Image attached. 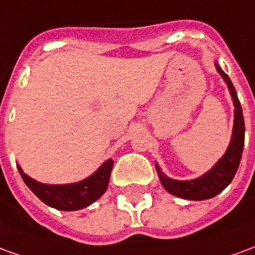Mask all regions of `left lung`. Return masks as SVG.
<instances>
[{
    "label": "left lung",
    "mask_w": 255,
    "mask_h": 255,
    "mask_svg": "<svg viewBox=\"0 0 255 255\" xmlns=\"http://www.w3.org/2000/svg\"><path fill=\"white\" fill-rule=\"evenodd\" d=\"M216 67H217V71L220 72V75L224 78V80L228 84L232 100H234V105H235L234 132H232V139H231L230 147L227 150V153L216 164V166L212 171H209L206 175L198 177V179H194V180L179 182V180L169 179L157 166L161 184L164 186V188L168 192L173 194V195L184 198V199L202 201V199L216 197L217 194H220L232 182V179H234L236 171H238V166L241 164L242 151H243V146H245V120H243L241 102L238 100L234 84L228 78V75L219 65H216Z\"/></svg>",
    "instance_id": "left-lung-1"
}]
</instances>
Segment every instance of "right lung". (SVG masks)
Segmentation results:
<instances>
[{
  "mask_svg": "<svg viewBox=\"0 0 255 255\" xmlns=\"http://www.w3.org/2000/svg\"><path fill=\"white\" fill-rule=\"evenodd\" d=\"M113 161L108 160L100 169L83 182L75 184H64V186H49L42 184L25 175L20 169L19 172L27 187L35 194L36 197L52 208L60 210H79L95 202L98 198L106 191L109 184Z\"/></svg>",
  "mask_w": 255,
  "mask_h": 255,
  "instance_id": "right-lung-1",
  "label": "right lung"
}]
</instances>
